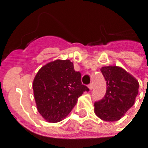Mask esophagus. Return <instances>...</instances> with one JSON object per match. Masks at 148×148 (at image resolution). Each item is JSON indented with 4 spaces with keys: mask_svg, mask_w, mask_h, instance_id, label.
I'll use <instances>...</instances> for the list:
<instances>
[{
    "mask_svg": "<svg viewBox=\"0 0 148 148\" xmlns=\"http://www.w3.org/2000/svg\"><path fill=\"white\" fill-rule=\"evenodd\" d=\"M88 87H89V89H90V90H92V89H93V84L90 83V84L88 85Z\"/></svg>",
    "mask_w": 148,
    "mask_h": 148,
    "instance_id": "esophagus-1",
    "label": "esophagus"
}]
</instances>
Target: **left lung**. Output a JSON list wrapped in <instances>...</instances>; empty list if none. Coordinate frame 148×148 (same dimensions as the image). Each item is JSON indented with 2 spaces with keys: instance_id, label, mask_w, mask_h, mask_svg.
<instances>
[{
  "instance_id": "obj_1",
  "label": "left lung",
  "mask_w": 148,
  "mask_h": 148,
  "mask_svg": "<svg viewBox=\"0 0 148 148\" xmlns=\"http://www.w3.org/2000/svg\"><path fill=\"white\" fill-rule=\"evenodd\" d=\"M101 72L108 88L104 97L94 104V112L104 121H118L134 104L139 84L133 75L120 66H103Z\"/></svg>"
}]
</instances>
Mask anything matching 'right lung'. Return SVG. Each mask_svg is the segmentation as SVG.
Listing matches in <instances>:
<instances>
[{
    "instance_id": "right-lung-1",
    "label": "right lung",
    "mask_w": 148,
    "mask_h": 148,
    "mask_svg": "<svg viewBox=\"0 0 148 148\" xmlns=\"http://www.w3.org/2000/svg\"><path fill=\"white\" fill-rule=\"evenodd\" d=\"M70 60H56L40 68L32 88L38 111L48 122L61 121L76 104L87 86Z\"/></svg>"
}]
</instances>
